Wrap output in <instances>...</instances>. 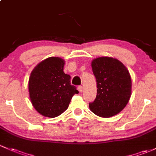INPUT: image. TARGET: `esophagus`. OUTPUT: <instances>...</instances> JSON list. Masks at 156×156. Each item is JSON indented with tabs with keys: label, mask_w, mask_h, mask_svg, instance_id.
I'll use <instances>...</instances> for the list:
<instances>
[{
	"label": "esophagus",
	"mask_w": 156,
	"mask_h": 156,
	"mask_svg": "<svg viewBox=\"0 0 156 156\" xmlns=\"http://www.w3.org/2000/svg\"><path fill=\"white\" fill-rule=\"evenodd\" d=\"M78 91H79V92H82V90H83L82 86H78Z\"/></svg>",
	"instance_id": "esophagus-1"
}]
</instances>
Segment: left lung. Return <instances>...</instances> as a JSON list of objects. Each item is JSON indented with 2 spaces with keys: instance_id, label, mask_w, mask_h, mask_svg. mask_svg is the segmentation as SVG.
Wrapping results in <instances>:
<instances>
[{
  "instance_id": "left-lung-1",
  "label": "left lung",
  "mask_w": 156,
  "mask_h": 156,
  "mask_svg": "<svg viewBox=\"0 0 156 156\" xmlns=\"http://www.w3.org/2000/svg\"><path fill=\"white\" fill-rule=\"evenodd\" d=\"M97 95L89 108L101 117H111L122 111L132 94V79L127 68L117 59L101 57L91 63Z\"/></svg>"
}]
</instances>
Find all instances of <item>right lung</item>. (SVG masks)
Returning <instances> with one entry per match:
<instances>
[{"label": "right lung", "mask_w": 156, "mask_h": 156, "mask_svg": "<svg viewBox=\"0 0 156 156\" xmlns=\"http://www.w3.org/2000/svg\"><path fill=\"white\" fill-rule=\"evenodd\" d=\"M64 63L60 57H48L30 73L28 90L31 103L44 117L54 118L63 114L73 96L78 93L70 83V75L63 72Z\"/></svg>", "instance_id": "right-lung-1"}]
</instances>
